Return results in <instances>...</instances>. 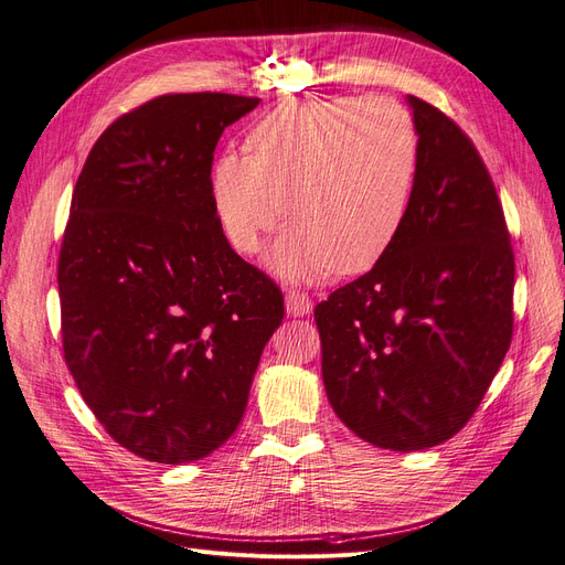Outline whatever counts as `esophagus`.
Segmentation results:
<instances>
[{
	"label": "esophagus",
	"mask_w": 565,
	"mask_h": 565,
	"mask_svg": "<svg viewBox=\"0 0 565 565\" xmlns=\"http://www.w3.org/2000/svg\"><path fill=\"white\" fill-rule=\"evenodd\" d=\"M285 309L289 316H306L313 309V301L306 292H299V289H289L285 295Z\"/></svg>",
	"instance_id": "1"
}]
</instances>
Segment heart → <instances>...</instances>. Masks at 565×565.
Instances as JSON below:
<instances>
[{
	"label": "heart",
	"instance_id": "1",
	"mask_svg": "<svg viewBox=\"0 0 565 565\" xmlns=\"http://www.w3.org/2000/svg\"><path fill=\"white\" fill-rule=\"evenodd\" d=\"M245 150L212 174L218 224L241 254L259 252L280 214L292 226L273 268L292 280L365 273L396 245L419 174L417 129L398 100H289L252 127Z\"/></svg>",
	"mask_w": 565,
	"mask_h": 565
}]
</instances>
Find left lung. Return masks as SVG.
Here are the masks:
<instances>
[{
  "label": "left lung",
  "mask_w": 565,
  "mask_h": 565,
  "mask_svg": "<svg viewBox=\"0 0 565 565\" xmlns=\"http://www.w3.org/2000/svg\"><path fill=\"white\" fill-rule=\"evenodd\" d=\"M409 106L419 174L403 233L313 311L337 417L398 452L440 446L473 417L514 334L516 270L481 152L436 106Z\"/></svg>",
  "instance_id": "obj_1"
}]
</instances>
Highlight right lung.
<instances>
[{"instance_id":"1","label":"right lung","mask_w":565,"mask_h":565,"mask_svg":"<svg viewBox=\"0 0 565 565\" xmlns=\"http://www.w3.org/2000/svg\"><path fill=\"white\" fill-rule=\"evenodd\" d=\"M259 98L164 94L119 115L77 177L58 254L63 358L100 426L160 465L233 436L270 334L276 280L218 224V136Z\"/></svg>"}]
</instances>
